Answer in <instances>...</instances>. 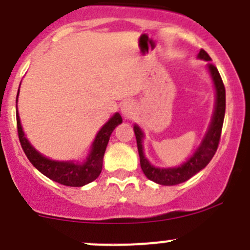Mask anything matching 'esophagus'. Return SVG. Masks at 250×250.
Returning <instances> with one entry per match:
<instances>
[{"instance_id":"34e87169","label":"esophagus","mask_w":250,"mask_h":250,"mask_svg":"<svg viewBox=\"0 0 250 250\" xmlns=\"http://www.w3.org/2000/svg\"><path fill=\"white\" fill-rule=\"evenodd\" d=\"M121 112L125 118H132L133 114L136 113V106L132 101H125L121 107Z\"/></svg>"}]
</instances>
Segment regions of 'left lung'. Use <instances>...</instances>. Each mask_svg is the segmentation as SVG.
<instances>
[{
  "instance_id": "obj_1",
  "label": "left lung",
  "mask_w": 250,
  "mask_h": 250,
  "mask_svg": "<svg viewBox=\"0 0 250 250\" xmlns=\"http://www.w3.org/2000/svg\"><path fill=\"white\" fill-rule=\"evenodd\" d=\"M197 57H199V59L205 60V62H211L212 60L204 49L200 50ZM208 71L211 74L212 80H213L214 88H216V104H214L213 116H212V121L208 127V130L205 134V138L202 139L200 146L196 149V151L191 155V158H188L183 165L178 167H167V169H160V167H153L148 162V159L144 157L143 132H142V129L138 125H134V134H136L139 159H141V167L143 170L144 175L149 180L160 184V185H178V184H181L184 181L188 180L190 178H192L193 175L204 169L211 162L212 158H213L214 153H216L217 148H218V143H220L223 120H225L226 90L220 72L211 62H208Z\"/></svg>"
}]
</instances>
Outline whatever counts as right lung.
Masks as SVG:
<instances>
[{
	"mask_svg": "<svg viewBox=\"0 0 250 250\" xmlns=\"http://www.w3.org/2000/svg\"><path fill=\"white\" fill-rule=\"evenodd\" d=\"M18 93H20V90H18ZM18 93L16 101H18ZM121 123H122L121 114L114 113L112 118H109L108 122L99 130L96 138L92 143V146H91L90 154L83 163L57 162V160L45 158L38 150H36L33 146H30L22 129V125H21L17 111L18 138H20L21 146H22L23 151L25 153L29 162L50 180L65 186H74V188H80L86 184L92 183L93 180L99 178V175L101 174L102 162H104V155L107 144H108L109 137H111L114 128Z\"/></svg>",
	"mask_w": 250,
	"mask_h": 250,
	"instance_id": "add662e5",
	"label": "right lung"
}]
</instances>
